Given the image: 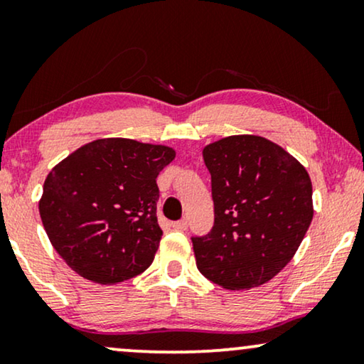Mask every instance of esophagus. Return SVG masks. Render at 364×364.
<instances>
[{"mask_svg":"<svg viewBox=\"0 0 364 364\" xmlns=\"http://www.w3.org/2000/svg\"><path fill=\"white\" fill-rule=\"evenodd\" d=\"M172 227L176 228V230H187L188 227V220L187 218H183V220H178V222H173Z\"/></svg>","mask_w":364,"mask_h":364,"instance_id":"esophagus-1","label":"esophagus"}]
</instances>
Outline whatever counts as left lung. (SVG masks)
Here are the masks:
<instances>
[{"label":"left lung","instance_id":"obj_1","mask_svg":"<svg viewBox=\"0 0 364 364\" xmlns=\"http://www.w3.org/2000/svg\"><path fill=\"white\" fill-rule=\"evenodd\" d=\"M213 227L192 237L197 268L228 290L260 287L287 267L313 218L305 167L275 142L230 136L208 144Z\"/></svg>","mask_w":364,"mask_h":364}]
</instances>
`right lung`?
Instances as JSON below:
<instances>
[{"label": "right lung", "mask_w": 364, "mask_h": 364, "mask_svg": "<svg viewBox=\"0 0 364 364\" xmlns=\"http://www.w3.org/2000/svg\"><path fill=\"white\" fill-rule=\"evenodd\" d=\"M173 157L166 146L97 139L48 173L39 215L74 272L112 285L151 267L162 237L156 178Z\"/></svg>", "instance_id": "add662e5"}]
</instances>
